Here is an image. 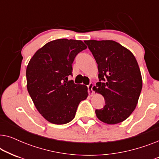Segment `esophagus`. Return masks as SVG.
<instances>
[{
  "mask_svg": "<svg viewBox=\"0 0 159 159\" xmlns=\"http://www.w3.org/2000/svg\"><path fill=\"white\" fill-rule=\"evenodd\" d=\"M93 87H94V84H93L92 82H90V83L88 85V91L89 95H92L93 92H94V91H93Z\"/></svg>",
  "mask_w": 159,
  "mask_h": 159,
  "instance_id": "esophagus-1",
  "label": "esophagus"
}]
</instances>
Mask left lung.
<instances>
[{"instance_id": "obj_1", "label": "left lung", "mask_w": 159, "mask_h": 159, "mask_svg": "<svg viewBox=\"0 0 159 159\" xmlns=\"http://www.w3.org/2000/svg\"><path fill=\"white\" fill-rule=\"evenodd\" d=\"M98 69L95 87L103 95L105 106L95 110L98 119L108 125L125 121L133 112L143 87L138 64L133 54L113 40H86Z\"/></svg>"}]
</instances>
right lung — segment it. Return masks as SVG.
I'll return each instance as SVG.
<instances>
[{"label": "right lung", "mask_w": 159, "mask_h": 159, "mask_svg": "<svg viewBox=\"0 0 159 159\" xmlns=\"http://www.w3.org/2000/svg\"><path fill=\"white\" fill-rule=\"evenodd\" d=\"M81 40L58 39L48 43L30 59L26 71L27 90L40 114L55 125L75 118L88 97V88L68 80L76 56L86 49Z\"/></svg>", "instance_id": "obj_1"}]
</instances>
